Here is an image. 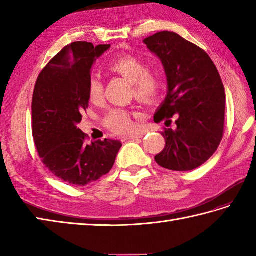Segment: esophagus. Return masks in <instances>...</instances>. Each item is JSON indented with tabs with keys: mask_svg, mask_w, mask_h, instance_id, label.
<instances>
[{
	"mask_svg": "<svg viewBox=\"0 0 256 256\" xmlns=\"http://www.w3.org/2000/svg\"><path fill=\"white\" fill-rule=\"evenodd\" d=\"M142 135H138V134H132V135H125V136L121 138L122 142H125V140H138V138H142Z\"/></svg>",
	"mask_w": 256,
	"mask_h": 256,
	"instance_id": "1",
	"label": "esophagus"
}]
</instances>
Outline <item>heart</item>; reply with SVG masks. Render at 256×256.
I'll return each mask as SVG.
<instances>
[{"label": "heart", "instance_id": "b5f03b06", "mask_svg": "<svg viewBox=\"0 0 256 256\" xmlns=\"http://www.w3.org/2000/svg\"><path fill=\"white\" fill-rule=\"evenodd\" d=\"M108 70L121 76L132 82L134 96L143 102H152L156 99L160 90V76L154 70H148L146 64L136 56L120 55L108 64ZM103 82L98 76L89 80L88 92L92 101H99L103 96ZM133 113L123 108H111L104 116V124L110 131L125 134L133 131Z\"/></svg>", "mask_w": 256, "mask_h": 256}]
</instances>
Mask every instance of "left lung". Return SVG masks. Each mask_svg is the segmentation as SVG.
<instances>
[{
  "label": "left lung",
  "instance_id": "1",
  "mask_svg": "<svg viewBox=\"0 0 256 256\" xmlns=\"http://www.w3.org/2000/svg\"><path fill=\"white\" fill-rule=\"evenodd\" d=\"M143 42L167 78V96L154 121L167 125L177 116L176 130L162 133L166 145L155 160L170 170H192L214 154L224 135L226 94L218 69L208 54L176 32H156Z\"/></svg>",
  "mask_w": 256,
  "mask_h": 256
}]
</instances>
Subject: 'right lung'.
Wrapping results in <instances>:
<instances>
[{
    "mask_svg": "<svg viewBox=\"0 0 256 256\" xmlns=\"http://www.w3.org/2000/svg\"><path fill=\"white\" fill-rule=\"evenodd\" d=\"M110 47L72 42L47 64L35 84L32 128L37 152L54 175L74 186L106 175L122 146L106 138L86 144L78 128L89 104L91 68Z\"/></svg>",
    "mask_w": 256,
    "mask_h": 256,
    "instance_id": "1",
    "label": "right lung"
}]
</instances>
